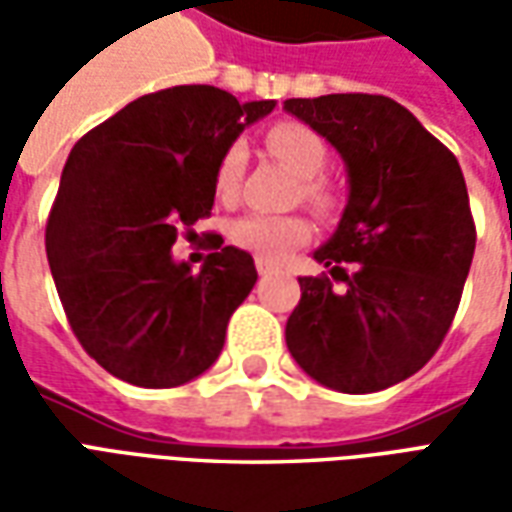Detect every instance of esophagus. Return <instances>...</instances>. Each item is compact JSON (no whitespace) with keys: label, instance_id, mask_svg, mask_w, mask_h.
<instances>
[{"label":"esophagus","instance_id":"1","mask_svg":"<svg viewBox=\"0 0 512 512\" xmlns=\"http://www.w3.org/2000/svg\"><path fill=\"white\" fill-rule=\"evenodd\" d=\"M255 268H257V274H260V277H266V274H271V271L277 268V263H271V260H263V257H257Z\"/></svg>","mask_w":512,"mask_h":512}]
</instances>
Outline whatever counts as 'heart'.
Instances as JSON below:
<instances>
[{
    "label": "heart",
    "mask_w": 512,
    "mask_h": 512,
    "mask_svg": "<svg viewBox=\"0 0 512 512\" xmlns=\"http://www.w3.org/2000/svg\"><path fill=\"white\" fill-rule=\"evenodd\" d=\"M266 147L271 150V156L279 158L293 175L301 178V200L312 205L318 213L334 211L337 197H334L332 186L321 178L326 161H329V147L315 128L296 123V120H282L277 126L268 128ZM244 164L246 150L241 142L224 147V153L216 161V172H213V189H216L219 200H235L241 178H244ZM227 235L238 249H246L263 260H279L310 238V222L296 213H290V216L246 213L230 222Z\"/></svg>",
    "instance_id": "b5f03b06"
}]
</instances>
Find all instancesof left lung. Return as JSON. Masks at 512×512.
I'll return each mask as SVG.
<instances>
[{
  "label": "left lung",
  "mask_w": 512,
  "mask_h": 512,
  "mask_svg": "<svg viewBox=\"0 0 512 512\" xmlns=\"http://www.w3.org/2000/svg\"><path fill=\"white\" fill-rule=\"evenodd\" d=\"M285 112L337 147L351 183L343 219L315 249L332 277H299L288 351L318 384L378 392L422 370L450 332L477 241L466 180L386 95L290 98ZM332 278L346 288L334 291Z\"/></svg>",
  "instance_id": "8db88e82"
}]
</instances>
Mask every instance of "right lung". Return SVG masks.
<instances>
[{
  "instance_id": "obj_1",
  "label": "right lung",
  "mask_w": 512,
  "mask_h": 512,
  "mask_svg": "<svg viewBox=\"0 0 512 512\" xmlns=\"http://www.w3.org/2000/svg\"><path fill=\"white\" fill-rule=\"evenodd\" d=\"M274 106L180 84L136 98L73 145L46 255L76 340L106 373L169 389L219 359L230 315L255 288V260L223 246L191 274L169 249L211 216L224 147Z\"/></svg>"
}]
</instances>
